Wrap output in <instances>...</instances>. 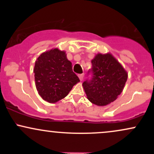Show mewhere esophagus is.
I'll return each mask as SVG.
<instances>
[{
  "label": "esophagus",
  "instance_id": "obj_1",
  "mask_svg": "<svg viewBox=\"0 0 154 154\" xmlns=\"http://www.w3.org/2000/svg\"><path fill=\"white\" fill-rule=\"evenodd\" d=\"M78 77L80 81H82L83 79V77H84V74H80V75H78Z\"/></svg>",
  "mask_w": 154,
  "mask_h": 154
}]
</instances>
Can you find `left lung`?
<instances>
[{
	"instance_id": "left-lung-1",
	"label": "left lung",
	"mask_w": 154,
	"mask_h": 154,
	"mask_svg": "<svg viewBox=\"0 0 154 154\" xmlns=\"http://www.w3.org/2000/svg\"><path fill=\"white\" fill-rule=\"evenodd\" d=\"M93 78L82 83L88 99L98 106L112 103L121 94L128 72L110 53L98 54L92 59Z\"/></svg>"
}]
</instances>
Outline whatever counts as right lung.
Masks as SVG:
<instances>
[{"instance_id": "add662e5", "label": "right lung", "mask_w": 154, "mask_h": 154, "mask_svg": "<svg viewBox=\"0 0 154 154\" xmlns=\"http://www.w3.org/2000/svg\"><path fill=\"white\" fill-rule=\"evenodd\" d=\"M35 86L38 94L48 103H56L69 94L79 82L72 71L66 52L52 48L40 55L34 67Z\"/></svg>"}]
</instances>
